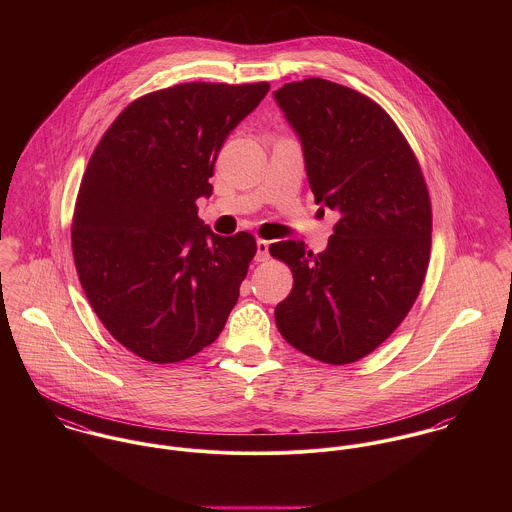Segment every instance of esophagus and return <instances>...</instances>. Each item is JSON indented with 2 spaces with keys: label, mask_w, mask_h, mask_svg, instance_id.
Here are the masks:
<instances>
[{
  "label": "esophagus",
  "mask_w": 512,
  "mask_h": 512,
  "mask_svg": "<svg viewBox=\"0 0 512 512\" xmlns=\"http://www.w3.org/2000/svg\"><path fill=\"white\" fill-rule=\"evenodd\" d=\"M270 258V242L268 240H256V260L266 262Z\"/></svg>",
  "instance_id": "esophagus-1"
}]
</instances>
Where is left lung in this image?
<instances>
[{
    "label": "left lung",
    "instance_id": "left-lung-1",
    "mask_svg": "<svg viewBox=\"0 0 512 512\" xmlns=\"http://www.w3.org/2000/svg\"><path fill=\"white\" fill-rule=\"evenodd\" d=\"M274 100L299 138L315 203L339 213L327 250L270 246L293 290L276 305L282 337L327 365H349L412 309L430 260L432 209L420 165L390 116L323 78L284 84Z\"/></svg>",
    "mask_w": 512,
    "mask_h": 512
}]
</instances>
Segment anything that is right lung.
Listing matches in <instances>:
<instances>
[{
  "instance_id": "add662e5",
  "label": "right lung",
  "mask_w": 512,
  "mask_h": 512,
  "mask_svg": "<svg viewBox=\"0 0 512 512\" xmlns=\"http://www.w3.org/2000/svg\"><path fill=\"white\" fill-rule=\"evenodd\" d=\"M268 82H187L132 102L94 149L76 197L80 286L110 335L165 365L209 347L256 254L248 232L219 236L195 205L228 134Z\"/></svg>"
}]
</instances>
